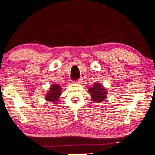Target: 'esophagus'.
Masks as SVG:
<instances>
[{"mask_svg": "<svg viewBox=\"0 0 155 155\" xmlns=\"http://www.w3.org/2000/svg\"><path fill=\"white\" fill-rule=\"evenodd\" d=\"M75 82H76V84H81V83H82V79H78V80L75 81Z\"/></svg>", "mask_w": 155, "mask_h": 155, "instance_id": "esophagus-1", "label": "esophagus"}]
</instances>
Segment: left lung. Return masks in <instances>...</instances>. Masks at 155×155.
<instances>
[{"label":"left lung","mask_w":155,"mask_h":155,"mask_svg":"<svg viewBox=\"0 0 155 155\" xmlns=\"http://www.w3.org/2000/svg\"><path fill=\"white\" fill-rule=\"evenodd\" d=\"M88 92L91 94L92 100L96 103H101L107 98V95L108 94L106 88L99 82L95 83L93 87L89 88Z\"/></svg>","instance_id":"obj_1"}]
</instances>
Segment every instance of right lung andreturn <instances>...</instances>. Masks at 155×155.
Returning <instances> with one entry per match:
<instances>
[{
  "instance_id": "1",
  "label": "right lung",
  "mask_w": 155,
  "mask_h": 155,
  "mask_svg": "<svg viewBox=\"0 0 155 155\" xmlns=\"http://www.w3.org/2000/svg\"><path fill=\"white\" fill-rule=\"evenodd\" d=\"M61 93H62V88L59 86V84H54L51 86L50 90L47 92L45 95V100L49 102L54 104H57L60 98Z\"/></svg>"
}]
</instances>
